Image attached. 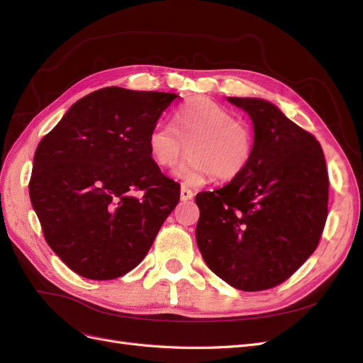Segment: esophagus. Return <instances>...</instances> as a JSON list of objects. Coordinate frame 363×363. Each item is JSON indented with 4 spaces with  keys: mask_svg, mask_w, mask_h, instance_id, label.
Segmentation results:
<instances>
[{
    "mask_svg": "<svg viewBox=\"0 0 363 363\" xmlns=\"http://www.w3.org/2000/svg\"><path fill=\"white\" fill-rule=\"evenodd\" d=\"M194 196V191H191L189 188H186L184 184H182V189H180V199H182V201H188V200H191Z\"/></svg>",
    "mask_w": 363,
    "mask_h": 363,
    "instance_id": "1",
    "label": "esophagus"
}]
</instances>
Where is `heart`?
I'll return each instance as SVG.
<instances>
[{"label":"heart","instance_id":"b5f03b06","mask_svg":"<svg viewBox=\"0 0 363 363\" xmlns=\"http://www.w3.org/2000/svg\"><path fill=\"white\" fill-rule=\"evenodd\" d=\"M189 140L191 156L180 168V177L191 184L207 175L230 182L242 174L251 162L255 136L248 124L207 96L184 101L172 116V125L159 123L148 135L151 157L163 168H174Z\"/></svg>","mask_w":363,"mask_h":363}]
</instances>
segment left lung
<instances>
[{
    "label": "left lung",
    "instance_id": "1",
    "mask_svg": "<svg viewBox=\"0 0 363 363\" xmlns=\"http://www.w3.org/2000/svg\"><path fill=\"white\" fill-rule=\"evenodd\" d=\"M228 101L255 127L247 169L224 188L200 192L196 224L206 265L240 291L288 280L316 250L327 219L328 174L320 142L259 98Z\"/></svg>",
    "mask_w": 363,
    "mask_h": 363
}]
</instances>
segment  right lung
I'll list each match as a JSON object with an SVG mask.
<instances>
[{
  "instance_id": "add662e5",
  "label": "right lung",
  "mask_w": 363,
  "mask_h": 363,
  "mask_svg": "<svg viewBox=\"0 0 363 363\" xmlns=\"http://www.w3.org/2000/svg\"><path fill=\"white\" fill-rule=\"evenodd\" d=\"M179 95L103 87L42 138L28 192L51 250L82 277L112 280L144 260L180 200L148 135Z\"/></svg>"
}]
</instances>
